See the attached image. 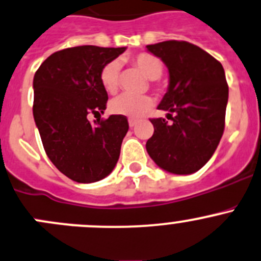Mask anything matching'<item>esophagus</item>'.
Returning a JSON list of instances; mask_svg holds the SVG:
<instances>
[{"label": "esophagus", "instance_id": "obj_1", "mask_svg": "<svg viewBox=\"0 0 261 261\" xmlns=\"http://www.w3.org/2000/svg\"><path fill=\"white\" fill-rule=\"evenodd\" d=\"M135 125H136V120H133V118L128 120V126H130V127H134Z\"/></svg>", "mask_w": 261, "mask_h": 261}]
</instances>
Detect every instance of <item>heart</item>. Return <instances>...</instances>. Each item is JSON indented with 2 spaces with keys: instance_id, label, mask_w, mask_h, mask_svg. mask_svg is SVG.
<instances>
[{
  "instance_id": "obj_1",
  "label": "heart",
  "mask_w": 261,
  "mask_h": 261,
  "mask_svg": "<svg viewBox=\"0 0 261 261\" xmlns=\"http://www.w3.org/2000/svg\"><path fill=\"white\" fill-rule=\"evenodd\" d=\"M131 63L145 77L156 80L162 75V62L159 58L150 53H139L131 58ZM118 63L116 61L107 63L100 71V84L108 94H115L118 88ZM153 106V100L148 95L131 97L122 94L115 98L110 103V111L115 115L125 116L130 118H138L148 112Z\"/></svg>"
}]
</instances>
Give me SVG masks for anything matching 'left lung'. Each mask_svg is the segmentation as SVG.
Here are the masks:
<instances>
[{
  "label": "left lung",
  "mask_w": 261,
  "mask_h": 261,
  "mask_svg": "<svg viewBox=\"0 0 261 261\" xmlns=\"http://www.w3.org/2000/svg\"><path fill=\"white\" fill-rule=\"evenodd\" d=\"M168 69L167 93L153 118L154 134L146 151L158 167L174 174L199 171L216 151L224 131L228 85L223 66L198 45L166 40L146 45Z\"/></svg>",
  "instance_id": "obj_1"
}]
</instances>
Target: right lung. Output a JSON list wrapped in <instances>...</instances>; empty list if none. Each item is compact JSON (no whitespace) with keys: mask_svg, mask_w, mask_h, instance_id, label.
<instances>
[{"mask_svg":"<svg viewBox=\"0 0 261 261\" xmlns=\"http://www.w3.org/2000/svg\"><path fill=\"white\" fill-rule=\"evenodd\" d=\"M125 50L97 45L66 48L50 55L35 72V125L48 158L72 181H100L120 158L127 118L112 115L93 125L88 116L105 112L108 94L100 84V71Z\"/></svg>","mask_w":261,"mask_h":261,"instance_id":"1","label":"right lung"}]
</instances>
